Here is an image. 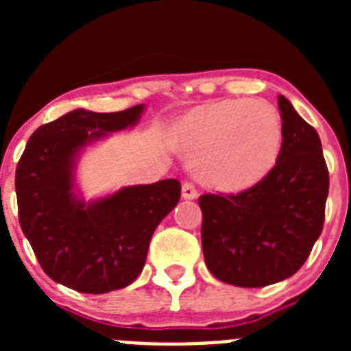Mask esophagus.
<instances>
[{"label":"esophagus","instance_id":"obj_1","mask_svg":"<svg viewBox=\"0 0 351 351\" xmlns=\"http://www.w3.org/2000/svg\"><path fill=\"white\" fill-rule=\"evenodd\" d=\"M182 198H186V200L197 198V188H195L193 182H184L182 184Z\"/></svg>","mask_w":351,"mask_h":351}]
</instances>
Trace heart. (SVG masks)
Segmentation results:
<instances>
[{
	"mask_svg": "<svg viewBox=\"0 0 351 351\" xmlns=\"http://www.w3.org/2000/svg\"><path fill=\"white\" fill-rule=\"evenodd\" d=\"M198 178L223 191L258 184L274 169L283 144L280 114L265 101L225 100L204 105L173 132Z\"/></svg>",
	"mask_w": 351,
	"mask_h": 351,
	"instance_id": "heart-1",
	"label": "heart"
}]
</instances>
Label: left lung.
<instances>
[{
    "mask_svg": "<svg viewBox=\"0 0 351 351\" xmlns=\"http://www.w3.org/2000/svg\"><path fill=\"white\" fill-rule=\"evenodd\" d=\"M278 105L283 144L267 178L237 195L198 198L207 269L234 287H267L293 276L324 228L328 170L320 137L283 95Z\"/></svg>",
    "mask_w": 351,
    "mask_h": 351,
    "instance_id": "8db88e82",
    "label": "left lung"
}]
</instances>
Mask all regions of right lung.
I'll return each mask as SVG.
<instances>
[{
	"label": "right lung",
	"instance_id": "add662e5",
	"mask_svg": "<svg viewBox=\"0 0 351 351\" xmlns=\"http://www.w3.org/2000/svg\"><path fill=\"white\" fill-rule=\"evenodd\" d=\"M145 105L123 112L75 108L40 126L15 170L19 221L43 272L82 293H107L137 280L156 226L178 206L181 182L125 186L86 202L75 169L88 145L132 128Z\"/></svg>",
	"mask_w": 351,
	"mask_h": 351
}]
</instances>
